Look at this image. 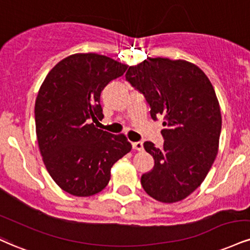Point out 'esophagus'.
<instances>
[{"label":"esophagus","instance_id":"esophagus-1","mask_svg":"<svg viewBox=\"0 0 250 250\" xmlns=\"http://www.w3.org/2000/svg\"><path fill=\"white\" fill-rule=\"evenodd\" d=\"M131 146H133V149L137 150V151H142V150H143V143L142 142H133V143H131Z\"/></svg>","mask_w":250,"mask_h":250}]
</instances>
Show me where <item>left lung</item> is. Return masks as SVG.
<instances>
[{"instance_id":"left-lung-1","label":"left lung","mask_w":250,"mask_h":250,"mask_svg":"<svg viewBox=\"0 0 250 250\" xmlns=\"http://www.w3.org/2000/svg\"><path fill=\"white\" fill-rule=\"evenodd\" d=\"M125 79L140 91L154 120L163 117V148L144 142L155 165L141 177L144 191L177 203L199 188L218 154L221 113L211 81L186 60L148 58L130 66Z\"/></svg>"}]
</instances>
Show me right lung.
Masks as SVG:
<instances>
[{
	"mask_svg": "<svg viewBox=\"0 0 250 250\" xmlns=\"http://www.w3.org/2000/svg\"><path fill=\"white\" fill-rule=\"evenodd\" d=\"M128 65L98 53L68 56L49 72L35 104L36 134L47 172L62 190L89 197L106 188L110 169L131 150L123 134L95 128L102 89Z\"/></svg>",
	"mask_w": 250,
	"mask_h": 250,
	"instance_id": "1",
	"label": "right lung"
}]
</instances>
